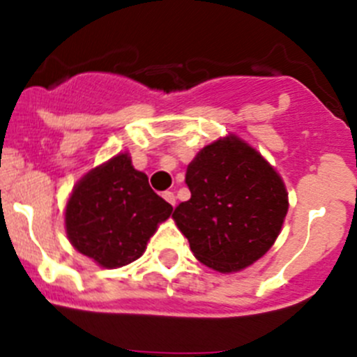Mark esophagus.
Here are the masks:
<instances>
[{"instance_id": "obj_1", "label": "esophagus", "mask_w": 357, "mask_h": 357, "mask_svg": "<svg viewBox=\"0 0 357 357\" xmlns=\"http://www.w3.org/2000/svg\"><path fill=\"white\" fill-rule=\"evenodd\" d=\"M162 197H164L165 202H169V204H171L172 207H174V205H176V195H174V193H172V192H165Z\"/></svg>"}]
</instances>
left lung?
I'll list each match as a JSON object with an SVG mask.
<instances>
[{"mask_svg":"<svg viewBox=\"0 0 357 357\" xmlns=\"http://www.w3.org/2000/svg\"><path fill=\"white\" fill-rule=\"evenodd\" d=\"M192 199L172 212L200 262L233 273L275 243L289 211L278 172L236 136L211 143L186 169Z\"/></svg>","mask_w":357,"mask_h":357,"instance_id":"1","label":"left lung"}]
</instances>
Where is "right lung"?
Returning a JSON list of instances; mask_svg holds the SVG:
<instances>
[{"mask_svg": "<svg viewBox=\"0 0 357 357\" xmlns=\"http://www.w3.org/2000/svg\"><path fill=\"white\" fill-rule=\"evenodd\" d=\"M172 205L158 197L128 153L89 171L75 185L66 208L74 248L103 268H121L142 257L158 222Z\"/></svg>", "mask_w": 357, "mask_h": 357, "instance_id": "right-lung-1", "label": "right lung"}]
</instances>
